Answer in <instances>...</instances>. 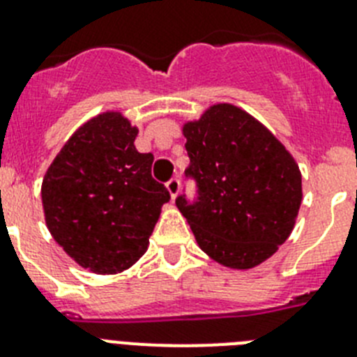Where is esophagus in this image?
Wrapping results in <instances>:
<instances>
[{"instance_id":"obj_1","label":"esophagus","mask_w":357,"mask_h":357,"mask_svg":"<svg viewBox=\"0 0 357 357\" xmlns=\"http://www.w3.org/2000/svg\"><path fill=\"white\" fill-rule=\"evenodd\" d=\"M166 188H168L172 198H175L176 195H178V191H181V178H178V176H172L168 181V184H166Z\"/></svg>"}]
</instances>
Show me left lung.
<instances>
[{
  "label": "left lung",
  "mask_w": 357,
  "mask_h": 357,
  "mask_svg": "<svg viewBox=\"0 0 357 357\" xmlns=\"http://www.w3.org/2000/svg\"><path fill=\"white\" fill-rule=\"evenodd\" d=\"M195 182L175 198L198 245L214 261L252 268L288 239L302 202L298 166L259 121L234 105H214L184 127Z\"/></svg>",
  "instance_id": "1"
}]
</instances>
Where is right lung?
<instances>
[{
  "label": "right lung",
  "mask_w": 357,
  "mask_h": 357,
  "mask_svg": "<svg viewBox=\"0 0 357 357\" xmlns=\"http://www.w3.org/2000/svg\"><path fill=\"white\" fill-rule=\"evenodd\" d=\"M135 135L119 114L98 116L73 134L44 176L50 232L96 273L123 272L139 259L172 198L151 176L153 153L135 150Z\"/></svg>",
  "instance_id": "add662e5"
}]
</instances>
